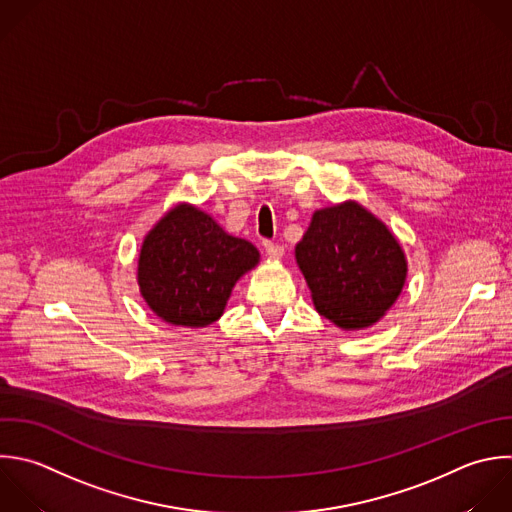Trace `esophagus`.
I'll return each instance as SVG.
<instances>
[{
  "label": "esophagus",
  "instance_id": "esophagus-1",
  "mask_svg": "<svg viewBox=\"0 0 512 512\" xmlns=\"http://www.w3.org/2000/svg\"><path fill=\"white\" fill-rule=\"evenodd\" d=\"M264 250L272 258H282L284 256V246H280L276 242H270V240H264Z\"/></svg>",
  "mask_w": 512,
  "mask_h": 512
}]
</instances>
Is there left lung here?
Returning <instances> with one entry per match:
<instances>
[{
    "instance_id": "left-lung-1",
    "label": "left lung",
    "mask_w": 512,
    "mask_h": 512,
    "mask_svg": "<svg viewBox=\"0 0 512 512\" xmlns=\"http://www.w3.org/2000/svg\"><path fill=\"white\" fill-rule=\"evenodd\" d=\"M296 260L316 310L346 330L380 320L406 280L400 244L356 202L314 212Z\"/></svg>"
}]
</instances>
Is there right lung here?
<instances>
[{"mask_svg": "<svg viewBox=\"0 0 512 512\" xmlns=\"http://www.w3.org/2000/svg\"><path fill=\"white\" fill-rule=\"evenodd\" d=\"M258 250L224 232L194 206H176L146 236L138 284L148 306L176 326H208L224 312L236 280Z\"/></svg>", "mask_w": 512, "mask_h": 512, "instance_id": "right-lung-1", "label": "right lung"}]
</instances>
